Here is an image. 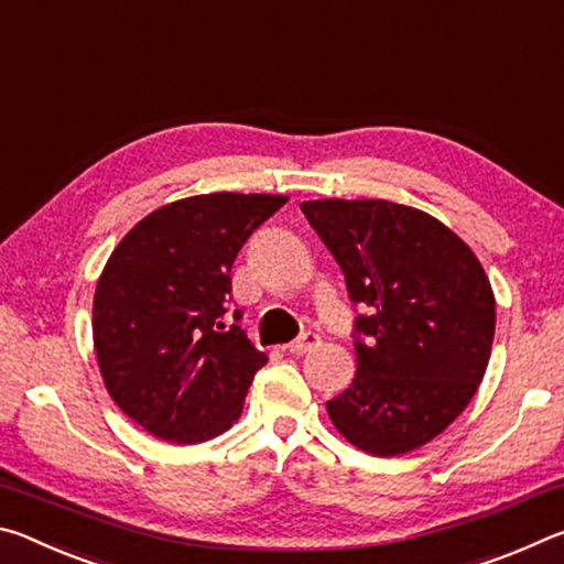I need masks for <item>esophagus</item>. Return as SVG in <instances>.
<instances>
[{
  "mask_svg": "<svg viewBox=\"0 0 564 564\" xmlns=\"http://www.w3.org/2000/svg\"><path fill=\"white\" fill-rule=\"evenodd\" d=\"M318 346H321V336H318V333H316V330H305V333H301V336L291 343L289 350L295 352V356H303V352L316 350Z\"/></svg>",
  "mask_w": 564,
  "mask_h": 564,
  "instance_id": "esophagus-1",
  "label": "esophagus"
}]
</instances>
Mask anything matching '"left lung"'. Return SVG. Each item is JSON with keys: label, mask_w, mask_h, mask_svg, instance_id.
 Instances as JSON below:
<instances>
[{"label": "left lung", "mask_w": 564, "mask_h": 564, "mask_svg": "<svg viewBox=\"0 0 564 564\" xmlns=\"http://www.w3.org/2000/svg\"><path fill=\"white\" fill-rule=\"evenodd\" d=\"M346 275L358 373L326 403L343 437L380 457L433 441L470 403L490 360L495 295L437 218L393 202H303Z\"/></svg>", "instance_id": "left-lung-1"}]
</instances>
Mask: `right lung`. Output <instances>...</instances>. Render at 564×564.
<instances>
[{
  "instance_id": "obj_1",
  "label": "right lung",
  "mask_w": 564,
  "mask_h": 564,
  "mask_svg": "<svg viewBox=\"0 0 564 564\" xmlns=\"http://www.w3.org/2000/svg\"><path fill=\"white\" fill-rule=\"evenodd\" d=\"M285 202L181 198L133 226L104 265L91 318L99 370L113 403L161 441H212L241 415L265 356L241 326H224L231 265Z\"/></svg>"
}]
</instances>
